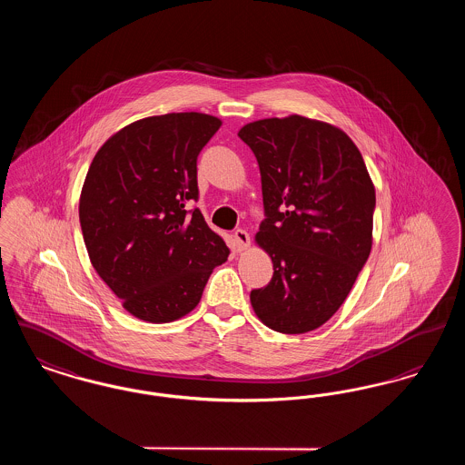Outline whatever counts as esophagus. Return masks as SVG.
<instances>
[{"label": "esophagus", "instance_id": "esophagus-1", "mask_svg": "<svg viewBox=\"0 0 465 465\" xmlns=\"http://www.w3.org/2000/svg\"><path fill=\"white\" fill-rule=\"evenodd\" d=\"M233 241H235V245H237V251H243L249 242H251V239H249V233L242 230V228H237V230H233Z\"/></svg>", "mask_w": 465, "mask_h": 465}]
</instances>
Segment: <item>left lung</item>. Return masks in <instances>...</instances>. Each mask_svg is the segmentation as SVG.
I'll list each match as a JSON object with an SVG mask.
<instances>
[{
	"instance_id": "8db88e82",
	"label": "left lung",
	"mask_w": 465,
	"mask_h": 465,
	"mask_svg": "<svg viewBox=\"0 0 465 465\" xmlns=\"http://www.w3.org/2000/svg\"><path fill=\"white\" fill-rule=\"evenodd\" d=\"M262 174L265 220L256 235L273 263L251 291L273 331L300 334L341 307L371 251L375 188L352 139L330 124L292 114L243 125Z\"/></svg>"
}]
</instances>
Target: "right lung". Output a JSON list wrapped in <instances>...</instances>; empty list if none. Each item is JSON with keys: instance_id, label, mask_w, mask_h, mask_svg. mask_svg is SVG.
I'll list each match as a JSON object with an SVG mask.
<instances>
[{"instance_id": "obj_1", "label": "right lung", "mask_w": 465, "mask_h": 465, "mask_svg": "<svg viewBox=\"0 0 465 465\" xmlns=\"http://www.w3.org/2000/svg\"><path fill=\"white\" fill-rule=\"evenodd\" d=\"M222 127L202 113L143 118L94 156L80 197L90 262L124 309L171 322L199 305L230 249L199 207L197 158Z\"/></svg>"}]
</instances>
